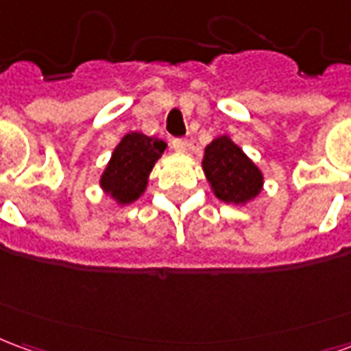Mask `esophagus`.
Here are the masks:
<instances>
[{"mask_svg":"<svg viewBox=\"0 0 351 351\" xmlns=\"http://www.w3.org/2000/svg\"><path fill=\"white\" fill-rule=\"evenodd\" d=\"M173 148H175L176 152H186L188 150V141L180 137L173 138Z\"/></svg>","mask_w":351,"mask_h":351,"instance_id":"esophagus-1","label":"esophagus"}]
</instances>
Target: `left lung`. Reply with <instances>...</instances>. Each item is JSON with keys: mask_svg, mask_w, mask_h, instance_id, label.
Listing matches in <instances>:
<instances>
[{"mask_svg": "<svg viewBox=\"0 0 351 351\" xmlns=\"http://www.w3.org/2000/svg\"><path fill=\"white\" fill-rule=\"evenodd\" d=\"M203 171L214 195L223 203L246 205L263 188V173L228 135L206 146Z\"/></svg>", "mask_w": 351, "mask_h": 351, "instance_id": "1", "label": "left lung"}]
</instances>
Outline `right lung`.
I'll list each match as a JSON object with an SVG mask.
<instances>
[{"mask_svg": "<svg viewBox=\"0 0 351 351\" xmlns=\"http://www.w3.org/2000/svg\"><path fill=\"white\" fill-rule=\"evenodd\" d=\"M167 143L131 131L123 135L101 175V188L118 205H130L145 193L150 171L165 152Z\"/></svg>", "mask_w": 351, "mask_h": 351, "instance_id": "right-lung-1", "label": "right lung"}]
</instances>
